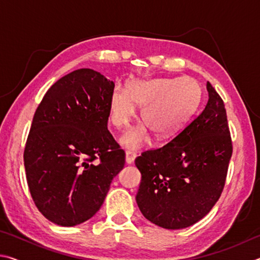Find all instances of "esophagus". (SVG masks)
<instances>
[{"label": "esophagus", "mask_w": 260, "mask_h": 260, "mask_svg": "<svg viewBox=\"0 0 260 260\" xmlns=\"http://www.w3.org/2000/svg\"><path fill=\"white\" fill-rule=\"evenodd\" d=\"M136 156H138V155H136L135 152L127 150V151H126V162H127V164H132V162H133V161L135 160Z\"/></svg>", "instance_id": "obj_1"}]
</instances>
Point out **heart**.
Masks as SVG:
<instances>
[{"instance_id":"obj_1","label":"heart","mask_w":260,"mask_h":260,"mask_svg":"<svg viewBox=\"0 0 260 260\" xmlns=\"http://www.w3.org/2000/svg\"><path fill=\"white\" fill-rule=\"evenodd\" d=\"M202 99V88L189 77L156 78L128 82L127 89L117 86L109 98V119L117 129L126 128L143 105L141 119L158 139L170 138L186 124ZM149 141L146 126H139L122 136L121 143L136 149Z\"/></svg>"}]
</instances>
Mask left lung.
Returning <instances> with one entry per match:
<instances>
[{
  "label": "left lung",
  "instance_id": "8db88e82",
  "mask_svg": "<svg viewBox=\"0 0 260 260\" xmlns=\"http://www.w3.org/2000/svg\"><path fill=\"white\" fill-rule=\"evenodd\" d=\"M209 101L164 146L135 159L141 172L136 203L166 230L193 225L213 208L226 183L233 143L223 101L208 81Z\"/></svg>",
  "mask_w": 260,
  "mask_h": 260
}]
</instances>
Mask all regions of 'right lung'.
<instances>
[{"label":"right lung","mask_w":260,"mask_h":260,"mask_svg":"<svg viewBox=\"0 0 260 260\" xmlns=\"http://www.w3.org/2000/svg\"><path fill=\"white\" fill-rule=\"evenodd\" d=\"M113 81L79 69L56 81L34 113L24 165L38 210L59 226H76L102 206L125 151L108 129Z\"/></svg>","instance_id":"add662e5"}]
</instances>
